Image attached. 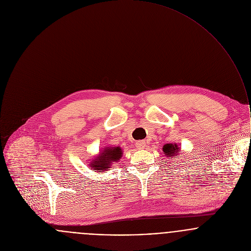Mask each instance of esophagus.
Masks as SVG:
<instances>
[{
  "instance_id": "obj_1",
  "label": "esophagus",
  "mask_w": 251,
  "mask_h": 251,
  "mask_svg": "<svg viewBox=\"0 0 251 251\" xmlns=\"http://www.w3.org/2000/svg\"><path fill=\"white\" fill-rule=\"evenodd\" d=\"M146 147V143L144 141H137L136 142V148L139 150H142Z\"/></svg>"
}]
</instances>
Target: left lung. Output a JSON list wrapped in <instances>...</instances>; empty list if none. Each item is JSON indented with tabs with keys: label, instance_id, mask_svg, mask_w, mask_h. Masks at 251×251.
<instances>
[{
	"label": "left lung",
	"instance_id": "obj_1",
	"mask_svg": "<svg viewBox=\"0 0 251 251\" xmlns=\"http://www.w3.org/2000/svg\"><path fill=\"white\" fill-rule=\"evenodd\" d=\"M180 148L177 146V144H166L163 147V153L165 154V156L169 159H174L175 157L178 158V153H179Z\"/></svg>",
	"mask_w": 251,
	"mask_h": 251
}]
</instances>
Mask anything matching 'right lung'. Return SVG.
Instances as JSON below:
<instances>
[{
    "label": "right lung",
    "mask_w": 251,
    "mask_h": 251,
    "mask_svg": "<svg viewBox=\"0 0 251 251\" xmlns=\"http://www.w3.org/2000/svg\"><path fill=\"white\" fill-rule=\"evenodd\" d=\"M123 156V151L121 147H106L100 154L91 160L90 167L94 168L95 171H104L121 160Z\"/></svg>",
    "instance_id": "obj_1"
}]
</instances>
